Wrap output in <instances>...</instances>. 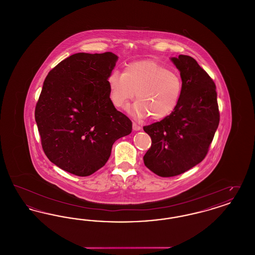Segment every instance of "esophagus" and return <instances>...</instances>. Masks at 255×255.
<instances>
[{
	"instance_id": "obj_1",
	"label": "esophagus",
	"mask_w": 255,
	"mask_h": 255,
	"mask_svg": "<svg viewBox=\"0 0 255 255\" xmlns=\"http://www.w3.org/2000/svg\"><path fill=\"white\" fill-rule=\"evenodd\" d=\"M141 129V127L139 125H137L136 123H133V131H139Z\"/></svg>"
}]
</instances>
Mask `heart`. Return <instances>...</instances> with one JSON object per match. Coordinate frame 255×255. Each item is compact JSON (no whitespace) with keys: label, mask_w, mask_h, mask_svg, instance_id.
Listing matches in <instances>:
<instances>
[{"label":"heart","mask_w":255,"mask_h":255,"mask_svg":"<svg viewBox=\"0 0 255 255\" xmlns=\"http://www.w3.org/2000/svg\"><path fill=\"white\" fill-rule=\"evenodd\" d=\"M110 98L117 108H124L135 93L133 113L161 120L177 107L182 95L180 75L154 61L129 64L123 73L113 71L107 76Z\"/></svg>","instance_id":"b5f03b06"}]
</instances>
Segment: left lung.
<instances>
[{"label": "left lung", "mask_w": 255, "mask_h": 255, "mask_svg": "<svg viewBox=\"0 0 255 255\" xmlns=\"http://www.w3.org/2000/svg\"><path fill=\"white\" fill-rule=\"evenodd\" d=\"M180 71L182 95L175 110L162 121L144 126L152 139L143 161L159 177H174L206 158L220 122L216 86L188 55L171 58Z\"/></svg>", "instance_id": "8db88e82"}]
</instances>
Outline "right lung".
<instances>
[{
  "instance_id": "1",
  "label": "right lung",
  "mask_w": 255,
  "mask_h": 255,
  "mask_svg": "<svg viewBox=\"0 0 255 255\" xmlns=\"http://www.w3.org/2000/svg\"><path fill=\"white\" fill-rule=\"evenodd\" d=\"M119 57L113 52H79L47 75L35 122L49 160L86 177L105 165L115 141L132 132V122L113 105L107 76Z\"/></svg>"
}]
</instances>
